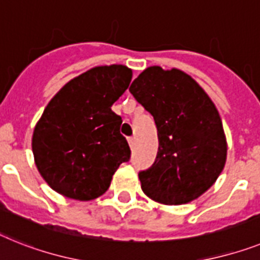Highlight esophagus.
<instances>
[{
    "label": "esophagus",
    "instance_id": "esophagus-1",
    "mask_svg": "<svg viewBox=\"0 0 260 260\" xmlns=\"http://www.w3.org/2000/svg\"><path fill=\"white\" fill-rule=\"evenodd\" d=\"M128 144H129L131 148H134L135 144H136V139H135V137H129V139H128Z\"/></svg>",
    "mask_w": 260,
    "mask_h": 260
}]
</instances>
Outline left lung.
I'll return each mask as SVG.
<instances>
[{
  "instance_id": "left-lung-1",
  "label": "left lung",
  "mask_w": 260,
  "mask_h": 260,
  "mask_svg": "<svg viewBox=\"0 0 260 260\" xmlns=\"http://www.w3.org/2000/svg\"><path fill=\"white\" fill-rule=\"evenodd\" d=\"M131 93L153 116L158 152L139 178L144 194L162 205H184L213 186L228 158L217 107L190 75L178 69H145Z\"/></svg>"
}]
</instances>
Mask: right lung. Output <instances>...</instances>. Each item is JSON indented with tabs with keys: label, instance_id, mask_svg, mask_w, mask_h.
Returning <instances> with one entry per match:
<instances>
[{
	"label": "right lung",
	"instance_id": "obj_1",
	"mask_svg": "<svg viewBox=\"0 0 260 260\" xmlns=\"http://www.w3.org/2000/svg\"><path fill=\"white\" fill-rule=\"evenodd\" d=\"M124 64L96 66L67 82L46 106L32 132L37 169L52 190L91 201L108 190L131 149L111 110L129 86Z\"/></svg>",
	"mask_w": 260,
	"mask_h": 260
}]
</instances>
